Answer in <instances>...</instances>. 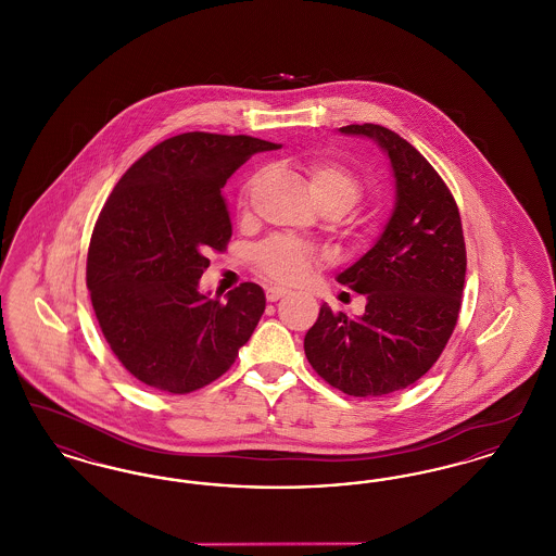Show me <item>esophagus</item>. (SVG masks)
<instances>
[{"label": "esophagus", "instance_id": "esophagus-1", "mask_svg": "<svg viewBox=\"0 0 556 556\" xmlns=\"http://www.w3.org/2000/svg\"><path fill=\"white\" fill-rule=\"evenodd\" d=\"M283 295H288V290H281V288H268V290H266V300H268V302H277V300H281Z\"/></svg>", "mask_w": 556, "mask_h": 556}]
</instances>
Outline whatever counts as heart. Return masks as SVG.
Wrapping results in <instances>:
<instances>
[{
	"mask_svg": "<svg viewBox=\"0 0 556 556\" xmlns=\"http://www.w3.org/2000/svg\"><path fill=\"white\" fill-rule=\"evenodd\" d=\"M302 170L306 175V184L311 189L313 200L318 208L327 216H340L342 233L348 239L361 238V223L356 218H344L342 214L352 211L361 198H363V181L356 173H352L348 166L336 160L313 159L302 164ZM263 181V173H254L239 191V211H245L250 206V198L256 191V187ZM252 265L254 270L273 283L279 286H293L304 281L315 268L323 265V256L317 248L288 238V236H275L258 243L252 250Z\"/></svg>",
	"mask_w": 556,
	"mask_h": 556,
	"instance_id": "heart-1",
	"label": "heart"
}]
</instances>
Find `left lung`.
<instances>
[{
	"label": "left lung",
	"instance_id": "8db88e82",
	"mask_svg": "<svg viewBox=\"0 0 556 556\" xmlns=\"http://www.w3.org/2000/svg\"><path fill=\"white\" fill-rule=\"evenodd\" d=\"M375 139L396 177V208L379 241L338 281L367 298L365 315L327 304L304 338L318 377L354 397H381L421 379L456 327L467 248L458 206L424 154L381 125L340 129Z\"/></svg>",
	"mask_w": 556,
	"mask_h": 556
}]
</instances>
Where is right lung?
<instances>
[{
  "label": "right lung",
  "instance_id": "1",
  "mask_svg": "<svg viewBox=\"0 0 556 556\" xmlns=\"http://www.w3.org/2000/svg\"><path fill=\"white\" fill-rule=\"evenodd\" d=\"M250 135L191 131L160 141L112 189L87 252V288L110 350L141 383L195 392L231 369L265 313V291L239 283L227 302L198 291L231 220L220 195L256 152Z\"/></svg>",
  "mask_w": 556,
  "mask_h": 556
}]
</instances>
